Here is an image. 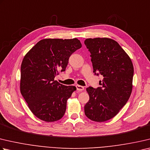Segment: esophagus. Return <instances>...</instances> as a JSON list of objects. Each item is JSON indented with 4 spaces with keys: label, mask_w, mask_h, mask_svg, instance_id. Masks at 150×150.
<instances>
[{
    "label": "esophagus",
    "mask_w": 150,
    "mask_h": 150,
    "mask_svg": "<svg viewBox=\"0 0 150 150\" xmlns=\"http://www.w3.org/2000/svg\"><path fill=\"white\" fill-rule=\"evenodd\" d=\"M76 88H77V90L79 91H83L84 88V86L81 85H76Z\"/></svg>",
    "instance_id": "1"
}]
</instances>
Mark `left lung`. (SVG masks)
I'll list each match as a JSON object with an SVG mask.
<instances>
[{
  "label": "left lung",
  "instance_id": "obj_1",
  "mask_svg": "<svg viewBox=\"0 0 150 150\" xmlns=\"http://www.w3.org/2000/svg\"><path fill=\"white\" fill-rule=\"evenodd\" d=\"M95 75L103 76L100 87L86 88L90 99L84 113L96 122L115 117L129 100L132 89L134 67L131 59L117 42L108 38L86 39Z\"/></svg>",
  "mask_w": 150,
  "mask_h": 150
}]
</instances>
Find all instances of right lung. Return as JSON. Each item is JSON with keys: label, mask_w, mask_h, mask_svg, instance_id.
Instances as JSON below:
<instances>
[{"label": "right lung", "mask_w": 150, "mask_h": 150, "mask_svg": "<svg viewBox=\"0 0 150 150\" xmlns=\"http://www.w3.org/2000/svg\"><path fill=\"white\" fill-rule=\"evenodd\" d=\"M82 47L77 39H45L24 56L21 66L20 91L34 115L46 122L60 119L67 100L76 91L54 81L66 71L70 56Z\"/></svg>", "instance_id": "add662e5"}]
</instances>
